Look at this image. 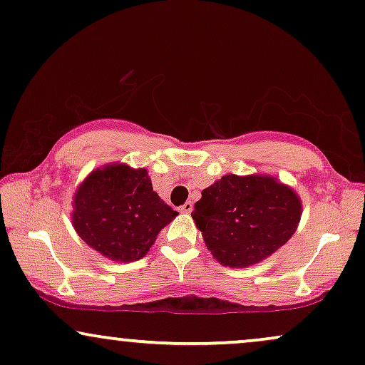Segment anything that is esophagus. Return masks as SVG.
<instances>
[{"mask_svg": "<svg viewBox=\"0 0 365 365\" xmlns=\"http://www.w3.org/2000/svg\"><path fill=\"white\" fill-rule=\"evenodd\" d=\"M179 211L186 212V215H187V212H191V211H192V202H191V201L184 202V205H182L181 207H179Z\"/></svg>", "mask_w": 365, "mask_h": 365, "instance_id": "esophagus-1", "label": "esophagus"}]
</instances>
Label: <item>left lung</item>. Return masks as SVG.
I'll list each match as a JSON object with an SVG mask.
<instances>
[{
  "instance_id": "8db88e82",
  "label": "left lung",
  "mask_w": 365,
  "mask_h": 365,
  "mask_svg": "<svg viewBox=\"0 0 365 365\" xmlns=\"http://www.w3.org/2000/svg\"><path fill=\"white\" fill-rule=\"evenodd\" d=\"M300 216V196L268 174H226L202 189L192 211L207 250L230 268L272 257L295 233Z\"/></svg>"
}]
</instances>
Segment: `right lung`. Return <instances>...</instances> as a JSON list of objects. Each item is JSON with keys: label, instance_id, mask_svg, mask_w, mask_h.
<instances>
[{"label": "right lung", "instance_id": "1", "mask_svg": "<svg viewBox=\"0 0 365 365\" xmlns=\"http://www.w3.org/2000/svg\"><path fill=\"white\" fill-rule=\"evenodd\" d=\"M72 225L80 238L112 262L144 258L178 211L153 189L148 169L122 163L92 171L73 194Z\"/></svg>", "mask_w": 365, "mask_h": 365}]
</instances>
